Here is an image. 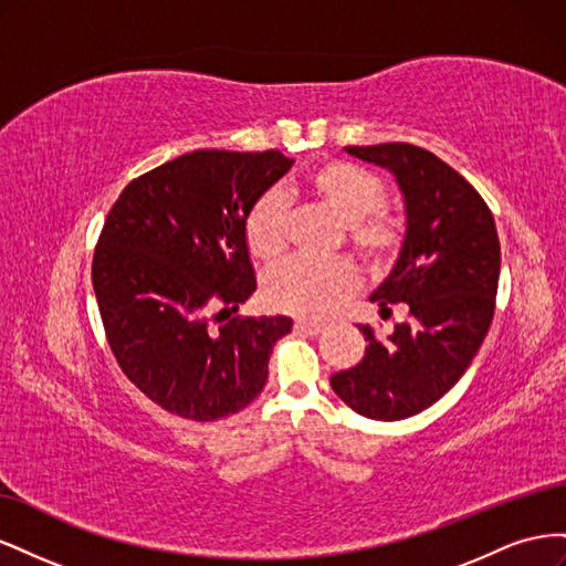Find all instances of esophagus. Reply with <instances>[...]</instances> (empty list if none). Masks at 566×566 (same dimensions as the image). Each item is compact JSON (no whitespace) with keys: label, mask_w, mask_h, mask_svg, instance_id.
Returning <instances> with one entry per match:
<instances>
[{"label":"esophagus","mask_w":566,"mask_h":566,"mask_svg":"<svg viewBox=\"0 0 566 566\" xmlns=\"http://www.w3.org/2000/svg\"><path fill=\"white\" fill-rule=\"evenodd\" d=\"M295 328H297L300 333H306V335H318V333H323L325 325H323V323H316V321H297Z\"/></svg>","instance_id":"1"}]
</instances>
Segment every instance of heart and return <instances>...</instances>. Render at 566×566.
Listing matches in <instances>:
<instances>
[{"label":"heart","mask_w":566,"mask_h":566,"mask_svg":"<svg viewBox=\"0 0 566 566\" xmlns=\"http://www.w3.org/2000/svg\"><path fill=\"white\" fill-rule=\"evenodd\" d=\"M300 191L328 208L347 227V243L370 269H382L399 248V224L385 210V186L368 169L342 160L321 163L306 172ZM245 243L260 262H276L285 252V208L276 191L264 193L245 217ZM356 285L347 262L293 260L264 276L262 295L273 312L302 318L331 314Z\"/></svg>","instance_id":"b5f03b06"}]
</instances>
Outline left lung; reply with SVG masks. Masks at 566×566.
I'll list each match as a JSON object with an SVG mask.
<instances>
[{"mask_svg": "<svg viewBox=\"0 0 566 566\" xmlns=\"http://www.w3.org/2000/svg\"><path fill=\"white\" fill-rule=\"evenodd\" d=\"M349 156L397 179L406 233L389 276L370 295L380 316L403 304L408 318L331 387L358 416L403 420L439 401L482 347L495 310L501 243L486 202L453 167L413 144L347 146Z\"/></svg>", "mask_w": 566, "mask_h": 566, "instance_id": "8db88e82", "label": "left lung"}]
</instances>
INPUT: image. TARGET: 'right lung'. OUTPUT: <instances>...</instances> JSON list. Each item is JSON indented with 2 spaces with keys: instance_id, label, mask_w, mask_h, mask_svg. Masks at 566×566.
Segmentation results:
<instances>
[{
  "instance_id": "add662e5",
  "label": "right lung",
  "mask_w": 566,
  "mask_h": 566,
  "mask_svg": "<svg viewBox=\"0 0 566 566\" xmlns=\"http://www.w3.org/2000/svg\"><path fill=\"white\" fill-rule=\"evenodd\" d=\"M290 167L281 150H193L127 184L106 217L92 283L108 345L169 413L243 410L293 331L287 316H231L256 290L245 217Z\"/></svg>"
}]
</instances>
